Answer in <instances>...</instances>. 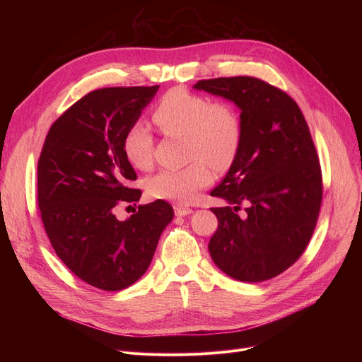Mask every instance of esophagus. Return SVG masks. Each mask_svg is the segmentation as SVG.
<instances>
[{"label": "esophagus", "mask_w": 362, "mask_h": 362, "mask_svg": "<svg viewBox=\"0 0 362 362\" xmlns=\"http://www.w3.org/2000/svg\"><path fill=\"white\" fill-rule=\"evenodd\" d=\"M190 213H193L192 208L184 206V205H175V214L177 216H187Z\"/></svg>", "instance_id": "34e87169"}]
</instances>
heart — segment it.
Listing matches in <instances>:
<instances>
[{
  "instance_id": "heart-1",
  "label": "heart",
  "mask_w": 362,
  "mask_h": 362,
  "mask_svg": "<svg viewBox=\"0 0 362 362\" xmlns=\"http://www.w3.org/2000/svg\"><path fill=\"white\" fill-rule=\"evenodd\" d=\"M152 120L166 136H185L187 158L182 169L161 170L146 182L151 196L180 204L193 202L213 182L214 172L229 168L242 144L243 125L237 107L228 101L173 87L152 112ZM124 156L131 166L148 170L154 161V136L146 124H131L122 140Z\"/></svg>"
}]
</instances>
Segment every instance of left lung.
I'll return each instance as SVG.
<instances>
[{
    "label": "left lung",
    "mask_w": 362,
    "mask_h": 362,
    "mask_svg": "<svg viewBox=\"0 0 362 362\" xmlns=\"http://www.w3.org/2000/svg\"><path fill=\"white\" fill-rule=\"evenodd\" d=\"M194 89L233 101L243 125L231 168L211 192L229 205L211 208L218 225L208 250L237 281L275 278L303 254L320 213L322 169L308 124L291 96L255 76L201 80Z\"/></svg>",
    "instance_id": "left-lung-1"
}]
</instances>
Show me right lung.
I'll list each match as a JSON object with an SVG mask.
<instances>
[{
    "mask_svg": "<svg viewBox=\"0 0 362 362\" xmlns=\"http://www.w3.org/2000/svg\"><path fill=\"white\" fill-rule=\"evenodd\" d=\"M160 86L105 87L83 96L48 131L37 163V202L57 257L105 291L124 290L148 270L173 208L161 199L117 221L120 204L140 199L122 140ZM131 206V205H129Z\"/></svg>",
    "mask_w": 362,
    "mask_h": 362,
    "instance_id": "1",
    "label": "right lung"
}]
</instances>
